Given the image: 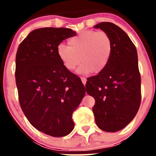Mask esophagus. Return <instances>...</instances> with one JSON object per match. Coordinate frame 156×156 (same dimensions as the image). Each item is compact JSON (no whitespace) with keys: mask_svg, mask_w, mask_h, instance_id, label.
I'll list each match as a JSON object with an SVG mask.
<instances>
[{"mask_svg":"<svg viewBox=\"0 0 156 156\" xmlns=\"http://www.w3.org/2000/svg\"><path fill=\"white\" fill-rule=\"evenodd\" d=\"M80 79L82 80V83H83L84 85H85L86 83H87V78H85V77H80Z\"/></svg>","mask_w":156,"mask_h":156,"instance_id":"34e87169","label":"esophagus"}]
</instances>
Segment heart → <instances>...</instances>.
Listing matches in <instances>:
<instances>
[{
	"label": "heart",
	"instance_id": "heart-1",
	"mask_svg": "<svg viewBox=\"0 0 156 156\" xmlns=\"http://www.w3.org/2000/svg\"><path fill=\"white\" fill-rule=\"evenodd\" d=\"M68 46L58 44L56 53L66 69L73 71L81 61L78 72L86 74L102 72L112 53V41L106 32L86 30L68 40Z\"/></svg>",
	"mask_w": 156,
	"mask_h": 156
}]
</instances>
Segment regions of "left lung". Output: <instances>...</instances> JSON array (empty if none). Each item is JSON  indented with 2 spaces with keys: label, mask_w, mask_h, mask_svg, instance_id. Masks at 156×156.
Masks as SVG:
<instances>
[{
  "label": "left lung",
  "mask_w": 156,
  "mask_h": 156,
  "mask_svg": "<svg viewBox=\"0 0 156 156\" xmlns=\"http://www.w3.org/2000/svg\"><path fill=\"white\" fill-rule=\"evenodd\" d=\"M110 36L112 53L107 67L87 78L86 90L95 100L96 124L106 132H117L133 120L141 103V76L136 48L128 34L112 23L94 26Z\"/></svg>",
  "instance_id": "left-lung-1"
}]
</instances>
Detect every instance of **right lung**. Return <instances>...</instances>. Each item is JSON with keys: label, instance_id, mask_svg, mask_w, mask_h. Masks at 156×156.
<instances>
[{"label": "right lung", "instance_id": "add662e5", "mask_svg": "<svg viewBox=\"0 0 156 156\" xmlns=\"http://www.w3.org/2000/svg\"><path fill=\"white\" fill-rule=\"evenodd\" d=\"M76 35L69 28H38L20 44L16 54L21 108L35 128L51 136L73 130V113L86 93L81 80L64 67L56 53L63 40Z\"/></svg>", "mask_w": 156, "mask_h": 156}]
</instances>
